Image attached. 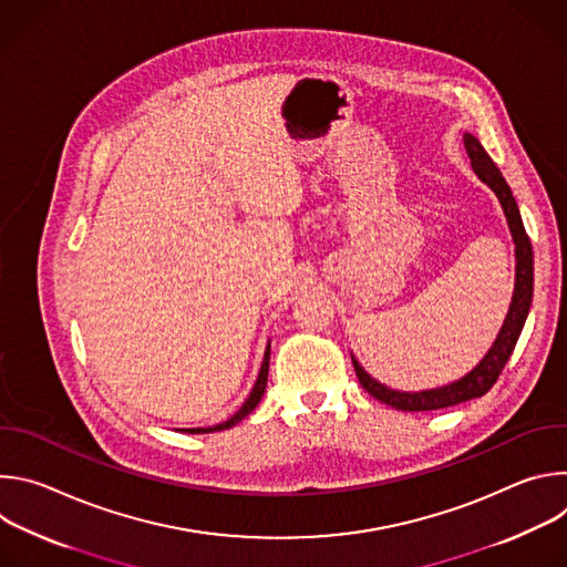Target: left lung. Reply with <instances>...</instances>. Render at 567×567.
I'll return each mask as SVG.
<instances>
[{
  "instance_id": "obj_1",
  "label": "left lung",
  "mask_w": 567,
  "mask_h": 567,
  "mask_svg": "<svg viewBox=\"0 0 567 567\" xmlns=\"http://www.w3.org/2000/svg\"><path fill=\"white\" fill-rule=\"evenodd\" d=\"M464 147L466 154L471 158V166L473 173L480 177V182L487 184L507 217L512 237H514V245H516V285H514V298L509 305V313L503 322L501 334L496 339V343L492 346V350L484 354V359L462 379L442 385V388H433V390H422V392H399L392 390L383 383H379L377 379H372L361 365L359 361L352 357L359 383L363 385V390H368L374 399H379L381 403H388V406L403 411V413H420V411H437V409H449L455 406V403L475 399L487 394L492 390V385L498 381L505 363L509 361L516 341L523 332L525 326V318L529 313V305H532V293H534V258H532V241L525 233L523 219H520V210L518 204L512 195V188L507 186L505 177L501 175L498 166L492 161V156L484 152V147L480 145V141L471 134L464 132Z\"/></svg>"
}]
</instances>
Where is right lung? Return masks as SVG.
<instances>
[{"mask_svg": "<svg viewBox=\"0 0 567 567\" xmlns=\"http://www.w3.org/2000/svg\"><path fill=\"white\" fill-rule=\"evenodd\" d=\"M269 354H271V346H267L265 361H262V368H260V374H258V379H256V385H254L251 394L247 396V401H245V403H241L239 411H237L230 420H226V422H221V424H217V426H208V429H184V431H186V433H215V431H226V429L235 426L237 422L245 420L251 411H256V406H258L260 399H262V394H265V388H267V377H269Z\"/></svg>", "mask_w": 567, "mask_h": 567, "instance_id": "obj_1", "label": "right lung"}]
</instances>
